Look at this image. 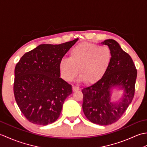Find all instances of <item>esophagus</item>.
Listing matches in <instances>:
<instances>
[{
    "mask_svg": "<svg viewBox=\"0 0 147 147\" xmlns=\"http://www.w3.org/2000/svg\"><path fill=\"white\" fill-rule=\"evenodd\" d=\"M80 90L79 87L74 86H73V92H76V91H77V90Z\"/></svg>",
    "mask_w": 147,
    "mask_h": 147,
    "instance_id": "esophagus-1",
    "label": "esophagus"
}]
</instances>
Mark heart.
Returning <instances> with one entry per match:
<instances>
[{
    "label": "heart",
    "instance_id": "obj_1",
    "mask_svg": "<svg viewBox=\"0 0 147 147\" xmlns=\"http://www.w3.org/2000/svg\"><path fill=\"white\" fill-rule=\"evenodd\" d=\"M111 57V49L108 47L82 43L71 50L69 58L61 59L59 65L61 76L66 82H71L79 69L80 81L95 83L107 70Z\"/></svg>",
    "mask_w": 147,
    "mask_h": 147
}]
</instances>
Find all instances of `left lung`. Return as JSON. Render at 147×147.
<instances>
[{"instance_id": "obj_1", "label": "left lung", "mask_w": 147, "mask_h": 147, "mask_svg": "<svg viewBox=\"0 0 147 147\" xmlns=\"http://www.w3.org/2000/svg\"><path fill=\"white\" fill-rule=\"evenodd\" d=\"M111 49L110 64L104 75L97 82L82 90L83 111L92 123L108 125L117 121L131 103L135 95L137 70L133 59L114 40L101 43ZM118 86L124 90L119 102L111 101V91Z\"/></svg>"}]
</instances>
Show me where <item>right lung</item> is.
Listing matches in <instances>:
<instances>
[{
    "label": "right lung",
    "instance_id": "add662e5",
    "mask_svg": "<svg viewBox=\"0 0 147 147\" xmlns=\"http://www.w3.org/2000/svg\"><path fill=\"white\" fill-rule=\"evenodd\" d=\"M78 38L59 45L42 44L24 54L14 69V94L30 123L48 125L57 119L72 86L60 78L59 65Z\"/></svg>",
    "mask_w": 147,
    "mask_h": 147
}]
</instances>
